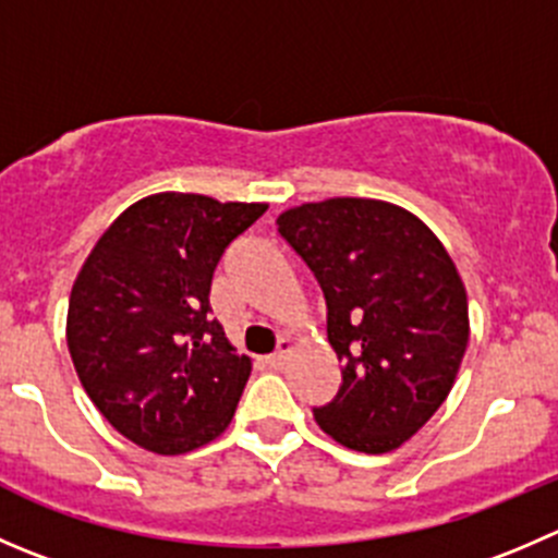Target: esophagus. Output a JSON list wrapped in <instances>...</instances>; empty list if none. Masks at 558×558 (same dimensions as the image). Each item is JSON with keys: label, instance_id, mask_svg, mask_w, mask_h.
Wrapping results in <instances>:
<instances>
[{"label": "esophagus", "instance_id": "1", "mask_svg": "<svg viewBox=\"0 0 558 558\" xmlns=\"http://www.w3.org/2000/svg\"><path fill=\"white\" fill-rule=\"evenodd\" d=\"M289 351H291V340L289 338H280V343H278V351H275V354H269V365L272 367H280L286 362V356H289Z\"/></svg>", "mask_w": 558, "mask_h": 558}]
</instances>
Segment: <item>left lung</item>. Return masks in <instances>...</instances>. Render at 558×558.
Returning a JSON list of instances; mask_svg holds the SVG:
<instances>
[{
    "label": "left lung",
    "instance_id": "1",
    "mask_svg": "<svg viewBox=\"0 0 558 558\" xmlns=\"http://www.w3.org/2000/svg\"><path fill=\"white\" fill-rule=\"evenodd\" d=\"M278 234L311 267L327 302L338 395L313 409L349 450H398L456 384L469 343L463 280L439 236L376 198H327L286 209Z\"/></svg>",
    "mask_w": 558,
    "mask_h": 558
}]
</instances>
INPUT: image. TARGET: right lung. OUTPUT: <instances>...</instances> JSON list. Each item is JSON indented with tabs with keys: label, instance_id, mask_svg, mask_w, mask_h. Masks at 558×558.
Instances as JSON below:
<instances>
[{
	"label": "right lung",
	"instance_id": "1",
	"mask_svg": "<svg viewBox=\"0 0 558 558\" xmlns=\"http://www.w3.org/2000/svg\"><path fill=\"white\" fill-rule=\"evenodd\" d=\"M267 204L155 193L135 202L86 256L68 305V349L108 423L158 456H180L229 428L251 376L209 318L226 247Z\"/></svg>",
	"mask_w": 558,
	"mask_h": 558
}]
</instances>
